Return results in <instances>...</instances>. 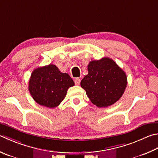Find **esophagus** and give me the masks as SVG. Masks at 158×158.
<instances>
[{
	"instance_id": "esophagus-1",
	"label": "esophagus",
	"mask_w": 158,
	"mask_h": 158,
	"mask_svg": "<svg viewBox=\"0 0 158 158\" xmlns=\"http://www.w3.org/2000/svg\"><path fill=\"white\" fill-rule=\"evenodd\" d=\"M74 81L76 85H79L80 84V81H81V79H80L79 77H77V78L74 79Z\"/></svg>"
}]
</instances>
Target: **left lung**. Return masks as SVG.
<instances>
[{
  "label": "left lung",
  "mask_w": 158,
  "mask_h": 158,
  "mask_svg": "<svg viewBox=\"0 0 158 158\" xmlns=\"http://www.w3.org/2000/svg\"><path fill=\"white\" fill-rule=\"evenodd\" d=\"M88 72L81 86L93 104L99 108L108 107L121 98L127 85V77L113 59L104 57L91 61Z\"/></svg>",
  "instance_id": "obj_1"
}]
</instances>
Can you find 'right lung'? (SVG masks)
I'll use <instances>...</instances> for the list:
<instances>
[{
	"mask_svg": "<svg viewBox=\"0 0 158 158\" xmlns=\"http://www.w3.org/2000/svg\"><path fill=\"white\" fill-rule=\"evenodd\" d=\"M73 85L74 83L69 74L61 73L55 65L50 64L32 72L28 88L37 104L53 108L61 104L68 89Z\"/></svg>",
	"mask_w": 158,
	"mask_h": 158,
	"instance_id": "obj_1",
	"label": "right lung"
}]
</instances>
